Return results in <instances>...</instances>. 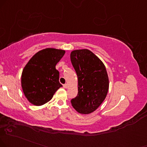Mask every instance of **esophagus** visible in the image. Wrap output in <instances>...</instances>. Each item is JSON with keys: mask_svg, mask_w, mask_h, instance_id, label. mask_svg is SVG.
Here are the masks:
<instances>
[{"mask_svg": "<svg viewBox=\"0 0 147 147\" xmlns=\"http://www.w3.org/2000/svg\"><path fill=\"white\" fill-rule=\"evenodd\" d=\"M63 87H64L65 88H68V84H63Z\"/></svg>", "mask_w": 147, "mask_h": 147, "instance_id": "1", "label": "esophagus"}]
</instances>
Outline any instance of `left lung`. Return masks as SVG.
I'll return each mask as SVG.
<instances>
[{
    "label": "left lung",
    "instance_id": "1",
    "mask_svg": "<svg viewBox=\"0 0 147 147\" xmlns=\"http://www.w3.org/2000/svg\"><path fill=\"white\" fill-rule=\"evenodd\" d=\"M71 61L77 74L78 93L71 100L80 114L91 113L104 101L109 88V80L102 61L87 49L74 50Z\"/></svg>",
    "mask_w": 147,
    "mask_h": 147
}]
</instances>
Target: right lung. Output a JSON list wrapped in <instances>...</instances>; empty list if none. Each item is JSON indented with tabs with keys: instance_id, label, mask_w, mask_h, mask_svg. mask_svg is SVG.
<instances>
[{
	"instance_id": "obj_1",
	"label": "right lung",
	"mask_w": 147,
	"mask_h": 147,
	"mask_svg": "<svg viewBox=\"0 0 147 147\" xmlns=\"http://www.w3.org/2000/svg\"><path fill=\"white\" fill-rule=\"evenodd\" d=\"M65 53L63 50L43 49L37 52L24 67L21 78L22 88L31 104L35 106L45 104L62 86L56 65Z\"/></svg>"
}]
</instances>
